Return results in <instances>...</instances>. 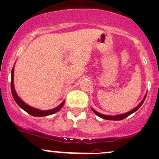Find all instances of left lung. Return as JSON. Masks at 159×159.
Returning <instances> with one entry per match:
<instances>
[{
  "instance_id": "obj_1",
  "label": "left lung",
  "mask_w": 159,
  "mask_h": 159,
  "mask_svg": "<svg viewBox=\"0 0 159 159\" xmlns=\"http://www.w3.org/2000/svg\"><path fill=\"white\" fill-rule=\"evenodd\" d=\"M146 95H147V94H145L144 98L141 100V102L138 105V106H136L135 108H134L132 110L129 111V112H125V113L119 114V115H114V116H107V115H104V114H102V113H100V112H97V111H95V109H92V110L93 111L94 113L96 114L98 116L101 117V118H102V119H105V120H124V119L127 118V117L129 116L130 114H132V113H134V112H136V111L138 110L140 107H141V105L143 104V102H144V100H145Z\"/></svg>"
}]
</instances>
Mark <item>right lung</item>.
<instances>
[{"label":"right lung","mask_w":159,"mask_h":159,"mask_svg":"<svg viewBox=\"0 0 159 159\" xmlns=\"http://www.w3.org/2000/svg\"><path fill=\"white\" fill-rule=\"evenodd\" d=\"M14 67L11 70V94L12 96H13L14 99L16 102L17 104L23 109V110L25 111L26 112H28L30 115L33 116H46L52 115V114L55 113V112H58L61 108L64 106L65 101H63L61 104L58 106H57L56 108L52 109H49V110H41V109H36V108L32 107V106H29V105L26 104L25 102L21 100V98L17 95L16 91L15 89V86H14Z\"/></svg>","instance_id":"right-lung-1"}]
</instances>
